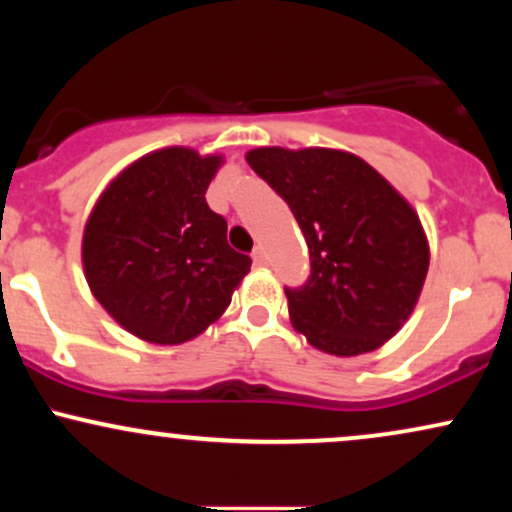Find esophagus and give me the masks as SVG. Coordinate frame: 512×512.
Returning a JSON list of instances; mask_svg holds the SVG:
<instances>
[{
  "instance_id": "esophagus-1",
  "label": "esophagus",
  "mask_w": 512,
  "mask_h": 512,
  "mask_svg": "<svg viewBox=\"0 0 512 512\" xmlns=\"http://www.w3.org/2000/svg\"><path fill=\"white\" fill-rule=\"evenodd\" d=\"M252 262H255V267H267V252H264L262 245L252 250Z\"/></svg>"
}]
</instances>
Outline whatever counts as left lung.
Masks as SVG:
<instances>
[{
    "instance_id": "obj_1",
    "label": "left lung",
    "mask_w": 512,
    "mask_h": 512,
    "mask_svg": "<svg viewBox=\"0 0 512 512\" xmlns=\"http://www.w3.org/2000/svg\"><path fill=\"white\" fill-rule=\"evenodd\" d=\"M245 158L289 204L310 250V279L286 289L293 330L332 356L380 349L424 289L431 252L419 214L349 151L260 146Z\"/></svg>"
}]
</instances>
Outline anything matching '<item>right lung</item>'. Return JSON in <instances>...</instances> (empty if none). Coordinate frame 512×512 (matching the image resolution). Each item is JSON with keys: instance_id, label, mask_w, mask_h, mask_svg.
I'll return each mask as SVG.
<instances>
[{"instance_id": "add662e5", "label": "right lung", "mask_w": 512, "mask_h": 512, "mask_svg": "<svg viewBox=\"0 0 512 512\" xmlns=\"http://www.w3.org/2000/svg\"><path fill=\"white\" fill-rule=\"evenodd\" d=\"M221 154L187 146L151 151L117 173L88 214L81 262L96 301L151 344L195 339L223 315L252 260L228 245L209 209Z\"/></svg>"}]
</instances>
